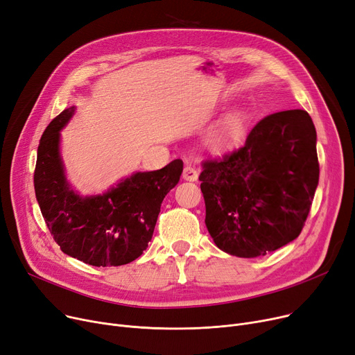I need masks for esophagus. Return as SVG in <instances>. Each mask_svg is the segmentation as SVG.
Returning a JSON list of instances; mask_svg holds the SVG:
<instances>
[{
    "label": "esophagus",
    "mask_w": 355,
    "mask_h": 355,
    "mask_svg": "<svg viewBox=\"0 0 355 355\" xmlns=\"http://www.w3.org/2000/svg\"><path fill=\"white\" fill-rule=\"evenodd\" d=\"M182 178L185 181H197V178H198L197 168L193 165H185L184 171H182Z\"/></svg>",
    "instance_id": "esophagus-1"
}]
</instances>
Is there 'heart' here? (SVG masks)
Listing matches in <instances>:
<instances>
[{
    "label": "heart",
    "instance_id": "heart-1",
    "mask_svg": "<svg viewBox=\"0 0 355 355\" xmlns=\"http://www.w3.org/2000/svg\"><path fill=\"white\" fill-rule=\"evenodd\" d=\"M241 128H243V116H241V114H239V112H236V114H232L226 119V122L223 123L221 129L218 130V134L216 135V141L221 142L227 138L237 135L241 130Z\"/></svg>",
    "mask_w": 355,
    "mask_h": 355
}]
</instances>
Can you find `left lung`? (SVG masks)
Masks as SVG:
<instances>
[{"instance_id": "left-lung-1", "label": "left lung", "mask_w": 355, "mask_h": 355, "mask_svg": "<svg viewBox=\"0 0 355 355\" xmlns=\"http://www.w3.org/2000/svg\"><path fill=\"white\" fill-rule=\"evenodd\" d=\"M206 226L218 249L257 257L288 245L305 226L320 164L306 110L259 121L245 144L201 164Z\"/></svg>"}]
</instances>
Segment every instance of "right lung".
<instances>
[{"label": "right lung", "instance_id": "1", "mask_svg": "<svg viewBox=\"0 0 355 355\" xmlns=\"http://www.w3.org/2000/svg\"><path fill=\"white\" fill-rule=\"evenodd\" d=\"M74 106L55 116L40 139L34 190L46 225L63 253L92 266H121L138 259L151 241L164 197L182 173L174 159L161 170L137 173L107 193L80 197L64 177L60 129Z\"/></svg>", "mask_w": 355, "mask_h": 355}]
</instances>
